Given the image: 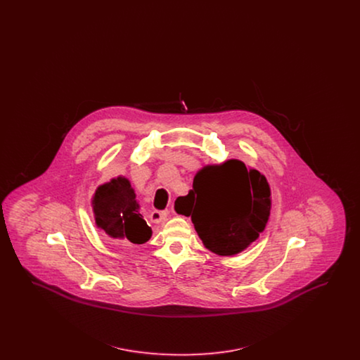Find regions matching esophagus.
Segmentation results:
<instances>
[{
	"instance_id": "esophagus-1",
	"label": "esophagus",
	"mask_w": 360,
	"mask_h": 360,
	"mask_svg": "<svg viewBox=\"0 0 360 360\" xmlns=\"http://www.w3.org/2000/svg\"><path fill=\"white\" fill-rule=\"evenodd\" d=\"M167 216H169V210H156V209H154L150 214V219H151L153 223H163V221H166Z\"/></svg>"
}]
</instances>
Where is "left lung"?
<instances>
[{
    "label": "left lung",
    "mask_w": 360,
    "mask_h": 360,
    "mask_svg": "<svg viewBox=\"0 0 360 360\" xmlns=\"http://www.w3.org/2000/svg\"><path fill=\"white\" fill-rule=\"evenodd\" d=\"M184 200L204 245L223 257L236 255L259 238L270 216V186L263 174L236 159L195 174Z\"/></svg>",
    "instance_id": "left-lung-1"
}]
</instances>
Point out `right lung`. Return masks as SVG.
Listing matches in <instances>:
<instances>
[{
  "instance_id": "add662e5",
  "label": "right lung",
  "mask_w": 360,
  "mask_h": 360,
  "mask_svg": "<svg viewBox=\"0 0 360 360\" xmlns=\"http://www.w3.org/2000/svg\"><path fill=\"white\" fill-rule=\"evenodd\" d=\"M96 224L112 239L143 244L153 229L139 213L136 194L127 178L117 176L101 185L93 197Z\"/></svg>"
}]
</instances>
